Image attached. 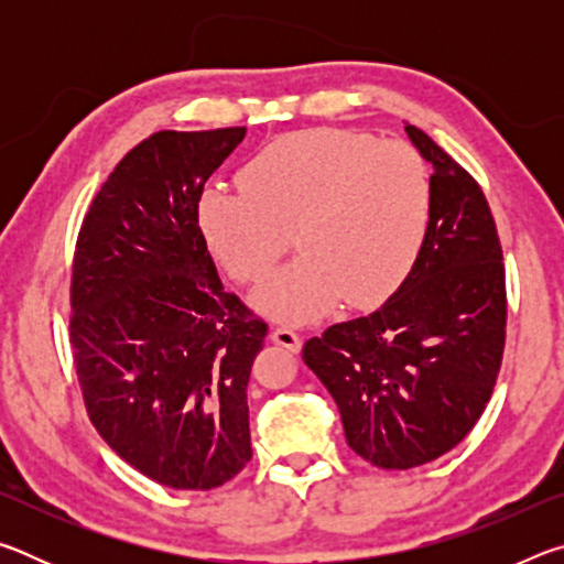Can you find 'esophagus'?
Instances as JSON below:
<instances>
[{"label": "esophagus", "mask_w": 564, "mask_h": 564, "mask_svg": "<svg viewBox=\"0 0 564 564\" xmlns=\"http://www.w3.org/2000/svg\"><path fill=\"white\" fill-rule=\"evenodd\" d=\"M271 338H273L275 346H283V348H289V350H293V352L301 348V336H299V333H295L293 328H285V326L275 328V330L271 333Z\"/></svg>", "instance_id": "obj_1"}]
</instances>
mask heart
I'll list each match as a JSON object with an SVG mask.
<instances>
[{
    "label": "heart",
    "instance_id": "heart-1",
    "mask_svg": "<svg viewBox=\"0 0 564 564\" xmlns=\"http://www.w3.org/2000/svg\"><path fill=\"white\" fill-rule=\"evenodd\" d=\"M241 186L208 188L198 226L241 283L269 275L295 228L303 253L256 293V305L281 321L318 318L343 295L358 308L386 301L413 271L431 226V171L398 139L285 133L248 161Z\"/></svg>",
    "mask_w": 564,
    "mask_h": 564
}]
</instances>
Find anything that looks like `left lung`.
<instances>
[{"label":"left lung","instance_id":"1","mask_svg":"<svg viewBox=\"0 0 564 564\" xmlns=\"http://www.w3.org/2000/svg\"><path fill=\"white\" fill-rule=\"evenodd\" d=\"M435 174L431 226L403 285L303 346L352 453L383 470L435 460L473 431L500 373L508 326L502 246L482 188L417 127Z\"/></svg>","mask_w":564,"mask_h":564}]
</instances>
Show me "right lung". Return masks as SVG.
<instances>
[{"label": "right lung", "mask_w": 564, "mask_h": 564, "mask_svg": "<svg viewBox=\"0 0 564 564\" xmlns=\"http://www.w3.org/2000/svg\"><path fill=\"white\" fill-rule=\"evenodd\" d=\"M246 127L159 131L84 216L69 340L91 425L133 470L214 490L251 460L248 378L269 333L218 279L198 226L208 176Z\"/></svg>", "instance_id": "add662e5"}]
</instances>
